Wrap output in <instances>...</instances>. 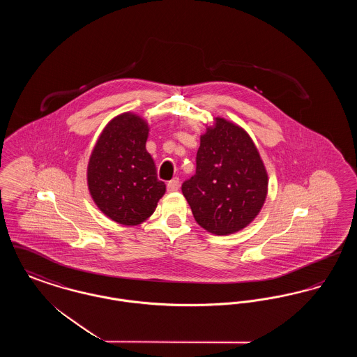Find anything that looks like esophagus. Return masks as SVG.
Segmentation results:
<instances>
[{"mask_svg": "<svg viewBox=\"0 0 357 357\" xmlns=\"http://www.w3.org/2000/svg\"><path fill=\"white\" fill-rule=\"evenodd\" d=\"M179 186H181L179 178H174V179H171L170 182L167 183V190H169L170 192H174V191H178V190H179Z\"/></svg>", "mask_w": 357, "mask_h": 357, "instance_id": "esophagus-1", "label": "esophagus"}]
</instances>
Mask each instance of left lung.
I'll return each instance as SVG.
<instances>
[{
	"instance_id": "1",
	"label": "left lung",
	"mask_w": 357,
	"mask_h": 357,
	"mask_svg": "<svg viewBox=\"0 0 357 357\" xmlns=\"http://www.w3.org/2000/svg\"><path fill=\"white\" fill-rule=\"evenodd\" d=\"M268 185V171L250 135L221 116L207 123L195 175L182 185L197 223L214 236L241 231L262 210Z\"/></svg>"
}]
</instances>
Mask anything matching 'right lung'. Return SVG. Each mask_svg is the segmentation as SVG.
I'll use <instances>...</instances> for the list:
<instances>
[{
	"instance_id": "add662e5",
	"label": "right lung",
	"mask_w": 357,
	"mask_h": 357,
	"mask_svg": "<svg viewBox=\"0 0 357 357\" xmlns=\"http://www.w3.org/2000/svg\"><path fill=\"white\" fill-rule=\"evenodd\" d=\"M147 120L123 112L102 128L86 167V185L98 208L124 226L147 221L166 192L146 150Z\"/></svg>"
}]
</instances>
